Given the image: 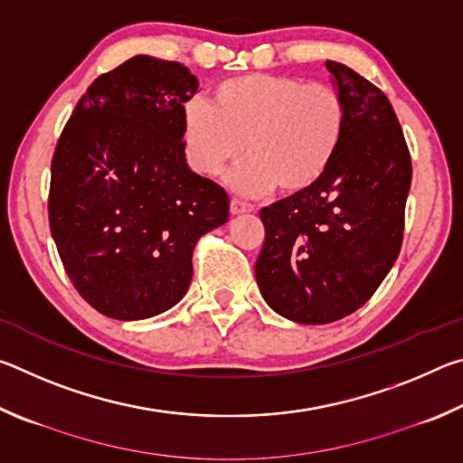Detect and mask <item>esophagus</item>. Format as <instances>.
I'll return each instance as SVG.
<instances>
[{"label": "esophagus", "instance_id": "esophagus-1", "mask_svg": "<svg viewBox=\"0 0 463 463\" xmlns=\"http://www.w3.org/2000/svg\"><path fill=\"white\" fill-rule=\"evenodd\" d=\"M253 210H255L253 203H249L245 200H239V198L231 200V214H245V213H253Z\"/></svg>", "mask_w": 463, "mask_h": 463}]
</instances>
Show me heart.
Instances as JSON below:
<instances>
[{"instance_id":"1","label":"heart","mask_w":463,"mask_h":463,"mask_svg":"<svg viewBox=\"0 0 463 463\" xmlns=\"http://www.w3.org/2000/svg\"><path fill=\"white\" fill-rule=\"evenodd\" d=\"M347 108L331 83L255 73L218 83L213 106L187 101L184 135L195 171L218 175L242 156L231 184L263 194L273 185L294 195L310 190L333 165Z\"/></svg>"}]
</instances>
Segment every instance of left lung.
I'll return each mask as SVG.
<instances>
[{"label": "left lung", "instance_id": "left-lung-1", "mask_svg": "<svg viewBox=\"0 0 463 463\" xmlns=\"http://www.w3.org/2000/svg\"><path fill=\"white\" fill-rule=\"evenodd\" d=\"M347 108L339 151L317 185L263 208L255 278L265 302L294 323L355 312L402 247L412 165L394 108L354 69L326 61Z\"/></svg>", "mask_w": 463, "mask_h": 463}]
</instances>
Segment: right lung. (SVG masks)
Instances as JSON below:
<instances>
[{
	"instance_id": "1",
	"label": "right lung",
	"mask_w": 463,
	"mask_h": 463,
	"mask_svg": "<svg viewBox=\"0 0 463 463\" xmlns=\"http://www.w3.org/2000/svg\"><path fill=\"white\" fill-rule=\"evenodd\" d=\"M195 90L182 62L138 54L90 85L54 148V245L77 292L109 318L175 307L195 242L229 221V195L185 163L184 104Z\"/></svg>"
}]
</instances>
